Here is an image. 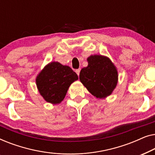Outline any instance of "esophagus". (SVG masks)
<instances>
[{"instance_id": "1", "label": "esophagus", "mask_w": 155, "mask_h": 155, "mask_svg": "<svg viewBox=\"0 0 155 155\" xmlns=\"http://www.w3.org/2000/svg\"><path fill=\"white\" fill-rule=\"evenodd\" d=\"M75 72H76V73L78 74V75H80V69H77L75 71Z\"/></svg>"}]
</instances>
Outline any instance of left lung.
Listing matches in <instances>:
<instances>
[{"instance_id":"8db88e82","label":"left lung","mask_w":155,"mask_h":155,"mask_svg":"<svg viewBox=\"0 0 155 155\" xmlns=\"http://www.w3.org/2000/svg\"><path fill=\"white\" fill-rule=\"evenodd\" d=\"M87 67L80 73V80L84 87L97 98L109 96L116 87L118 73L107 57L94 55L87 58Z\"/></svg>"}]
</instances>
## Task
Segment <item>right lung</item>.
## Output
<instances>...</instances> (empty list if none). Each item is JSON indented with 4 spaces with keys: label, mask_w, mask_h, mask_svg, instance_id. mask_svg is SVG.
Listing matches in <instances>:
<instances>
[{
    "label": "right lung",
    "mask_w": 155,
    "mask_h": 155,
    "mask_svg": "<svg viewBox=\"0 0 155 155\" xmlns=\"http://www.w3.org/2000/svg\"><path fill=\"white\" fill-rule=\"evenodd\" d=\"M78 79V75L69 66L51 62L39 74L36 82L44 99L56 104L63 100L70 85Z\"/></svg>",
    "instance_id": "1"
}]
</instances>
